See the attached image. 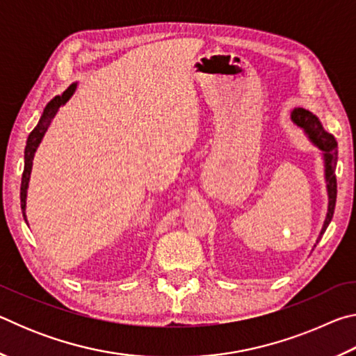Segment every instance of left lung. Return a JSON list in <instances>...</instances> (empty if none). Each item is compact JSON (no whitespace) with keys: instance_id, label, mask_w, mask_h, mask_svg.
<instances>
[{"instance_id":"obj_1","label":"left lung","mask_w":356,"mask_h":356,"mask_svg":"<svg viewBox=\"0 0 356 356\" xmlns=\"http://www.w3.org/2000/svg\"><path fill=\"white\" fill-rule=\"evenodd\" d=\"M292 120L298 127L306 131L309 140L316 144L318 149L323 150L325 159V179H327V190H328V213L327 220L323 222V229L321 232V237L323 236L325 229L328 227L331 218H333L334 207H336V195H337V184H336V155H337V143L334 136L325 131L321 120H318L311 111L305 110V108H297L292 113ZM318 237V240H321Z\"/></svg>"}]
</instances>
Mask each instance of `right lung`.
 Wrapping results in <instances>:
<instances>
[{"instance_id":"add662e5","label":"right lung","mask_w":356,"mask_h":356,"mask_svg":"<svg viewBox=\"0 0 356 356\" xmlns=\"http://www.w3.org/2000/svg\"><path fill=\"white\" fill-rule=\"evenodd\" d=\"M75 88H76L75 83L70 84V86L63 92V95H56V97L45 106V110H44V113H42V118L39 120V124L35 125L34 130L28 136L26 147H25V168H23L22 186H20V202H22V210H23V216H25V220H26V215H25L26 190H28L29 176H31V168H33V159H34L35 149H38V146L40 144L42 138H44L48 125L51 124V120H53V118H55V114L58 113L59 106L64 105L65 102H67L72 97V94L75 92Z\"/></svg>"}]
</instances>
